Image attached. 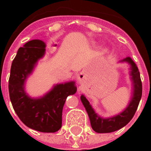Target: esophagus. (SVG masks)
<instances>
[{
	"label": "esophagus",
	"instance_id": "34e87169",
	"mask_svg": "<svg viewBox=\"0 0 151 151\" xmlns=\"http://www.w3.org/2000/svg\"><path fill=\"white\" fill-rule=\"evenodd\" d=\"M84 78V74H83L82 73H80V75H79V79H80V81L81 80V79H83Z\"/></svg>",
	"mask_w": 151,
	"mask_h": 151
}]
</instances>
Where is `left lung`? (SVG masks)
I'll use <instances>...</instances> for the list:
<instances>
[{
	"mask_svg": "<svg viewBox=\"0 0 151 151\" xmlns=\"http://www.w3.org/2000/svg\"><path fill=\"white\" fill-rule=\"evenodd\" d=\"M118 63H126L129 66V80L131 81L132 88L131 97L129 103L122 112L110 117H103L94 110L92 104L84 95L81 96V101L89 117L92 129L98 133L113 132L125 126L133 117L142 97L143 88L140 73L136 64L134 63L131 57H126L120 60Z\"/></svg>",
	"mask_w": 151,
	"mask_h": 151,
	"instance_id": "1",
	"label": "left lung"
}]
</instances>
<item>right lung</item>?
<instances>
[{
  "instance_id": "right-lung-1",
  "label": "right lung",
  "mask_w": 151,
  "mask_h": 151,
  "mask_svg": "<svg viewBox=\"0 0 151 151\" xmlns=\"http://www.w3.org/2000/svg\"><path fill=\"white\" fill-rule=\"evenodd\" d=\"M46 44L34 39L19 48L12 61L8 90L13 109L25 125L41 132H55L62 127V114L67 96L77 92L75 81L55 84L48 92L32 97L26 83L40 59L45 55Z\"/></svg>"
}]
</instances>
